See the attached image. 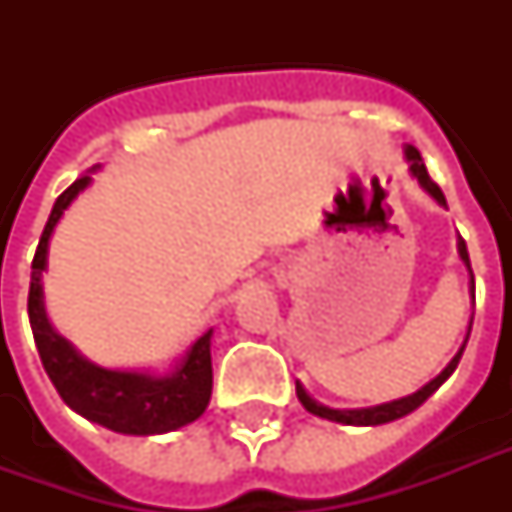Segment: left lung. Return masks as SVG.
I'll list each match as a JSON object with an SVG mask.
<instances>
[{
	"mask_svg": "<svg viewBox=\"0 0 512 512\" xmlns=\"http://www.w3.org/2000/svg\"><path fill=\"white\" fill-rule=\"evenodd\" d=\"M406 159H409V170H412V175L420 180V185L425 188V191L433 196V199L438 201V204H444L446 207V199H444V191L438 188V183L433 180V177L428 175V170H425V162H422V156L417 148H406ZM460 257L465 260V265L470 268V257H468V247H465V241L460 239ZM470 289H473V295H476V281L470 279ZM468 342V340H465ZM462 350H465V345H462L460 350H457V356L449 361V366H446L444 372L438 374L436 380H430L425 388H420L414 396H406V398H398V401H390V404H380V406H372V409H329V406H321L319 401H313L308 393L303 390V385L297 382V398L303 401V406L308 409L311 414H319V417H324V420H335V422H345V425H382V422H390V420H398V417H404V414L414 412L417 406L425 404L433 393L438 390V385L449 377V374L457 369V364H460L462 358Z\"/></svg>",
	"mask_w": 512,
	"mask_h": 512,
	"instance_id": "8db88e82",
	"label": "left lung"
}]
</instances>
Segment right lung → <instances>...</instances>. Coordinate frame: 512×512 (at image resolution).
Wrapping results in <instances>:
<instances>
[{"label": "right lung", "instance_id": "add662e5", "mask_svg": "<svg viewBox=\"0 0 512 512\" xmlns=\"http://www.w3.org/2000/svg\"><path fill=\"white\" fill-rule=\"evenodd\" d=\"M87 183H90L87 175L76 177L60 193L31 263L28 321H31L36 350L55 390L74 412L116 433H130V436L167 433L188 425L207 409L212 396V356H209L212 332L193 342L177 372L167 377H151L138 372H111L84 361L63 337L52 332L50 321L44 316L42 271L47 265V241L63 209Z\"/></svg>", "mask_w": 512, "mask_h": 512}]
</instances>
